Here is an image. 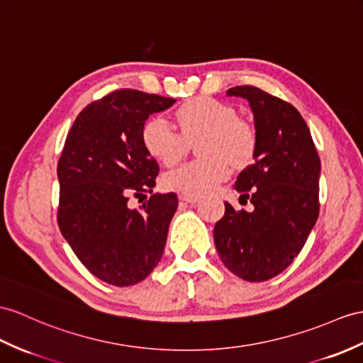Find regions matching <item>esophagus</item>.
I'll return each mask as SVG.
<instances>
[{"mask_svg": "<svg viewBox=\"0 0 363 363\" xmlns=\"http://www.w3.org/2000/svg\"><path fill=\"white\" fill-rule=\"evenodd\" d=\"M179 200L183 201V203H188V205H196V203L200 201V197L188 196V194H182V196H179Z\"/></svg>", "mask_w": 363, "mask_h": 363, "instance_id": "obj_1", "label": "esophagus"}]
</instances>
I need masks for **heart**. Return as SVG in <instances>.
Segmentation results:
<instances>
[{
	"mask_svg": "<svg viewBox=\"0 0 363 363\" xmlns=\"http://www.w3.org/2000/svg\"><path fill=\"white\" fill-rule=\"evenodd\" d=\"M175 130L163 117H151L141 128V145L154 160L164 166L179 163L191 141L199 137L203 158L184 163L163 175L169 191L201 196L214 191L231 175V166L250 164L257 147V135L250 121L237 117L231 104L211 96L186 100L175 111Z\"/></svg>",
	"mask_w": 363,
	"mask_h": 363,
	"instance_id": "b5f03b06",
	"label": "heart"
}]
</instances>
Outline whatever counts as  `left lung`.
<instances>
[{
	"label": "left lung",
	"mask_w": 363,
	"mask_h": 363,
	"mask_svg": "<svg viewBox=\"0 0 363 363\" xmlns=\"http://www.w3.org/2000/svg\"><path fill=\"white\" fill-rule=\"evenodd\" d=\"M226 95L248 100L254 115V164L238 174L234 186L254 209L235 211L225 203L214 242L229 271L263 281L293 263L317 222L320 158L294 106L254 86H235Z\"/></svg>",
	"instance_id": "1"
}]
</instances>
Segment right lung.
Wrapping results in <instances>:
<instances>
[{
    "instance_id": "add662e5",
    "label": "right lung",
    "mask_w": 363,
    "mask_h": 363,
    "mask_svg": "<svg viewBox=\"0 0 363 363\" xmlns=\"http://www.w3.org/2000/svg\"><path fill=\"white\" fill-rule=\"evenodd\" d=\"M174 103L115 91L86 106L67 134L57 167L58 226L79 262L109 285H135L162 260L179 199L153 194L140 210L128 199L152 193L158 164L141 145V128Z\"/></svg>"
}]
</instances>
